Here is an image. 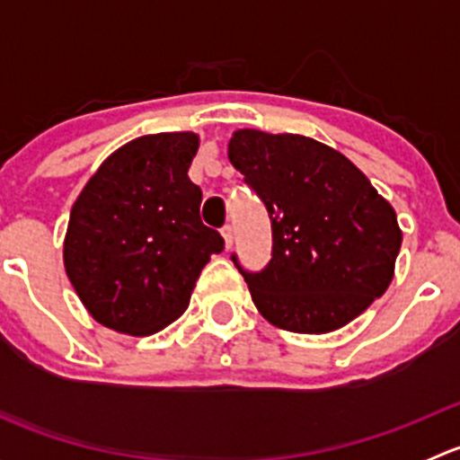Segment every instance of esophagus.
Instances as JSON below:
<instances>
[{"instance_id": "obj_1", "label": "esophagus", "mask_w": 460, "mask_h": 460, "mask_svg": "<svg viewBox=\"0 0 460 460\" xmlns=\"http://www.w3.org/2000/svg\"><path fill=\"white\" fill-rule=\"evenodd\" d=\"M222 238H225L226 249H231V244H234V226L231 225L222 226Z\"/></svg>"}]
</instances>
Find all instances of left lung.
<instances>
[{
	"instance_id": "left-lung-1",
	"label": "left lung",
	"mask_w": 460,
	"mask_h": 460,
	"mask_svg": "<svg viewBox=\"0 0 460 460\" xmlns=\"http://www.w3.org/2000/svg\"><path fill=\"white\" fill-rule=\"evenodd\" d=\"M229 160L271 222V260L260 271L231 253L269 323L327 333L385 294L402 234L392 204L342 153L294 133L243 128Z\"/></svg>"
}]
</instances>
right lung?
Returning <instances> with one entry per match:
<instances>
[{
  "label": "right lung",
  "mask_w": 460,
  "mask_h": 460,
  "mask_svg": "<svg viewBox=\"0 0 460 460\" xmlns=\"http://www.w3.org/2000/svg\"><path fill=\"white\" fill-rule=\"evenodd\" d=\"M193 133L142 136L109 155L73 204L64 267L104 327L151 336L189 307L198 276L225 240L202 225L189 180Z\"/></svg>",
  "instance_id": "obj_1"
}]
</instances>
